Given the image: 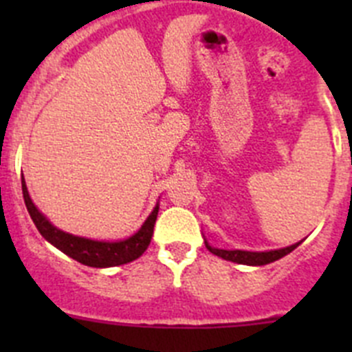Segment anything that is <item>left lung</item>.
<instances>
[{
    "label": "left lung",
    "mask_w": 352,
    "mask_h": 352,
    "mask_svg": "<svg viewBox=\"0 0 352 352\" xmlns=\"http://www.w3.org/2000/svg\"><path fill=\"white\" fill-rule=\"evenodd\" d=\"M206 243V248L214 254V256L222 257L226 261H232V263H238V264H248V266H263V264H270L273 261H278L280 257L287 256L291 254L298 245L301 243H294L291 247H285V248H278V250H270V252H247V250H222V248H213Z\"/></svg>",
    "instance_id": "1"
}]
</instances>
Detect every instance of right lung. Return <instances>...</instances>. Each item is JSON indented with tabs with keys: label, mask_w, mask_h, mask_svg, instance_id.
Returning <instances> with one entry per match:
<instances>
[{
	"label": "right lung",
	"mask_w": 352,
	"mask_h": 352,
	"mask_svg": "<svg viewBox=\"0 0 352 352\" xmlns=\"http://www.w3.org/2000/svg\"><path fill=\"white\" fill-rule=\"evenodd\" d=\"M23 197L26 203L28 213H30L31 220L35 222L36 229L40 234L47 239L49 243L54 245L56 248H60L63 254L68 257L76 259L77 263L91 266V268H111V266H120V264H126L130 261H135L141 257L148 248L151 236H153V227L157 222L158 214V204L153 208L151 214H149L146 222L138 232L130 238L123 239V241H95V239L80 238V236L68 234V232L61 231L58 227L52 226L45 217L38 211V208L33 204L30 194H28L26 182L23 176Z\"/></svg>",
	"instance_id": "obj_1"
}]
</instances>
